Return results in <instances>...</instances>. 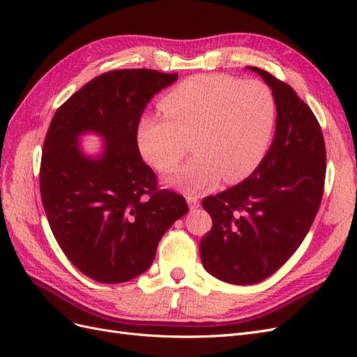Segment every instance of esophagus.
<instances>
[{
	"mask_svg": "<svg viewBox=\"0 0 357 357\" xmlns=\"http://www.w3.org/2000/svg\"><path fill=\"white\" fill-rule=\"evenodd\" d=\"M188 204H189V208L190 210H195L199 207V199L197 197H188Z\"/></svg>",
	"mask_w": 357,
	"mask_h": 357,
	"instance_id": "1",
	"label": "esophagus"
}]
</instances>
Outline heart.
I'll return each mask as SVG.
<instances>
[{
	"instance_id": "b5f03b06",
	"label": "heart",
	"mask_w": 357,
	"mask_h": 357,
	"mask_svg": "<svg viewBox=\"0 0 357 357\" xmlns=\"http://www.w3.org/2000/svg\"><path fill=\"white\" fill-rule=\"evenodd\" d=\"M164 116L144 114L137 126L142 156L158 171L185 165L165 183L185 193L210 190L223 178L236 183L261 164L271 143L277 105L259 80L198 74L183 80L160 100ZM191 143L189 144L188 142Z\"/></svg>"
}]
</instances>
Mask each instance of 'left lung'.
<instances>
[{
  "mask_svg": "<svg viewBox=\"0 0 357 357\" xmlns=\"http://www.w3.org/2000/svg\"><path fill=\"white\" fill-rule=\"evenodd\" d=\"M247 68L273 91V144L250 177L202 201L213 220L199 244L202 265L231 284L262 282L296 252L319 211L326 174L325 139L314 113L284 82Z\"/></svg>",
  "mask_w": 357,
  "mask_h": 357,
  "instance_id": "obj_1",
  "label": "left lung"
}]
</instances>
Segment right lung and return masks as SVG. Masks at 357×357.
Instances as JSON below:
<instances>
[{
	"mask_svg": "<svg viewBox=\"0 0 357 357\" xmlns=\"http://www.w3.org/2000/svg\"><path fill=\"white\" fill-rule=\"evenodd\" d=\"M178 79L156 70L98 75L53 116L43 146L40 190L50 229L71 264L95 282H129L152 265L158 243L189 208L178 193L156 188L137 144L149 101ZM103 138L100 155L79 137Z\"/></svg>",
	"mask_w": 357,
	"mask_h": 357,
	"instance_id": "obj_1",
	"label": "right lung"
}]
</instances>
